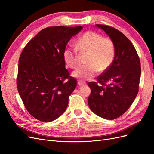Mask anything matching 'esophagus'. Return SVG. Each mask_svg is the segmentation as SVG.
Segmentation results:
<instances>
[{
  "instance_id": "esophagus-1",
  "label": "esophagus",
  "mask_w": 154,
  "mask_h": 154,
  "mask_svg": "<svg viewBox=\"0 0 154 154\" xmlns=\"http://www.w3.org/2000/svg\"><path fill=\"white\" fill-rule=\"evenodd\" d=\"M86 84V83L84 82H82V80H78V85H84Z\"/></svg>"
}]
</instances>
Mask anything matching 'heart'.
Segmentation results:
<instances>
[{
	"mask_svg": "<svg viewBox=\"0 0 154 154\" xmlns=\"http://www.w3.org/2000/svg\"><path fill=\"white\" fill-rule=\"evenodd\" d=\"M77 50L67 48L63 52V58L71 69L77 67L79 63L78 51L81 54H87V65L74 71V77L82 80H90L97 72L106 71L112 65L116 57V45L113 40L102 36L98 32L87 31L76 42Z\"/></svg>",
	"mask_w": 154,
	"mask_h": 154,
	"instance_id": "heart-1",
	"label": "heart"
}]
</instances>
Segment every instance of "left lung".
I'll return each mask as SVG.
<instances>
[{"label":"left lung","instance_id":"left-lung-1","mask_svg":"<svg viewBox=\"0 0 154 154\" xmlns=\"http://www.w3.org/2000/svg\"><path fill=\"white\" fill-rule=\"evenodd\" d=\"M116 45V57L111 67L88 83L91 89L88 98L91 110L106 119L119 118L131 106L137 94L141 62L134 45L123 32L106 25L96 24Z\"/></svg>","mask_w":154,"mask_h":154}]
</instances>
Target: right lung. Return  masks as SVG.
<instances>
[{
  "label": "right lung",
  "instance_id": "1",
  "mask_svg": "<svg viewBox=\"0 0 154 154\" xmlns=\"http://www.w3.org/2000/svg\"><path fill=\"white\" fill-rule=\"evenodd\" d=\"M83 27L51 26L26 44L18 60L17 85L28 112L43 122L57 119L66 110L77 85L66 69L63 52Z\"/></svg>",
  "mask_w": 154,
  "mask_h": 154
}]
</instances>
